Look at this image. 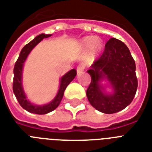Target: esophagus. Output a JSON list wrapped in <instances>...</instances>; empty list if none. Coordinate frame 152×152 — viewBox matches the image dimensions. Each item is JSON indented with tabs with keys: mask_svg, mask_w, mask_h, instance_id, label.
I'll use <instances>...</instances> for the list:
<instances>
[{
	"mask_svg": "<svg viewBox=\"0 0 152 152\" xmlns=\"http://www.w3.org/2000/svg\"><path fill=\"white\" fill-rule=\"evenodd\" d=\"M84 68H85V65H83V64H80V65L77 66V69H76V72H77V73L80 74L81 73V72H83Z\"/></svg>",
	"mask_w": 152,
	"mask_h": 152,
	"instance_id": "obj_1",
	"label": "esophagus"
}]
</instances>
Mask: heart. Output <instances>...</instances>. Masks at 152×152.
Segmentation results:
<instances>
[{"label":"heart","instance_id":"b5f03b06","mask_svg":"<svg viewBox=\"0 0 152 152\" xmlns=\"http://www.w3.org/2000/svg\"><path fill=\"white\" fill-rule=\"evenodd\" d=\"M82 46L85 49L91 48L93 52H96L97 50H99L102 48V43L97 38L86 37L83 40Z\"/></svg>","mask_w":152,"mask_h":152}]
</instances>
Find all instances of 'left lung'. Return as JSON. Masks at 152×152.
<instances>
[{
    "mask_svg": "<svg viewBox=\"0 0 152 152\" xmlns=\"http://www.w3.org/2000/svg\"><path fill=\"white\" fill-rule=\"evenodd\" d=\"M91 82L87 90L91 104L97 111L112 114L127 107L134 99L137 89L136 65L129 48L121 40L111 38L104 52L94 61L87 71ZM105 78L110 83L114 93L107 95L99 85Z\"/></svg>",
    "mask_w": 152,
    "mask_h": 152,
    "instance_id": "obj_1",
    "label": "left lung"
}]
</instances>
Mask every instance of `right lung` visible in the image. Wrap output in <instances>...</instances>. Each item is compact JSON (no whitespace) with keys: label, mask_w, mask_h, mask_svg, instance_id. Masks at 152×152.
<instances>
[{"label":"right lung","mask_w":152,"mask_h":152,"mask_svg":"<svg viewBox=\"0 0 152 152\" xmlns=\"http://www.w3.org/2000/svg\"><path fill=\"white\" fill-rule=\"evenodd\" d=\"M51 34H40L35 37L32 41H30L29 44H27L24 48L22 49L18 58L17 59L14 67V79H13V92L16 98L18 100V103L27 112L34 113V114L43 115L47 114L48 112H52L55 108L59 105L61 102L62 97L64 95V92L66 89L67 86L70 83V82L75 78L76 76V70L72 69L69 72H68L63 76L61 79V83H60V87H59L58 92L57 94L56 97L52 102L48 103L47 104L42 106L34 105L31 104L30 102L26 99V97L25 95L24 91H23V86H22V72H23V64H24L27 56L29 55L30 51L33 50V48L40 43L44 38H48L50 37Z\"/></svg>","instance_id":"right-lung-1"}]
</instances>
